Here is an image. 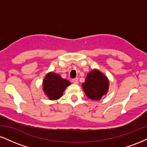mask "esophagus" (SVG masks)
I'll use <instances>...</instances> for the list:
<instances>
[{
	"label": "esophagus",
	"instance_id": "esophagus-1",
	"mask_svg": "<svg viewBox=\"0 0 147 147\" xmlns=\"http://www.w3.org/2000/svg\"><path fill=\"white\" fill-rule=\"evenodd\" d=\"M72 82H73V84H79V80H78V79H77V78L73 79L72 80Z\"/></svg>",
	"mask_w": 147,
	"mask_h": 147
}]
</instances>
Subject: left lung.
I'll return each mask as SVG.
<instances>
[{
  "instance_id": "obj_1",
  "label": "left lung",
  "mask_w": 147,
  "mask_h": 147,
  "mask_svg": "<svg viewBox=\"0 0 147 147\" xmlns=\"http://www.w3.org/2000/svg\"><path fill=\"white\" fill-rule=\"evenodd\" d=\"M109 82L106 76L95 69L88 73L82 87L86 95L92 100H99L109 90Z\"/></svg>"
}]
</instances>
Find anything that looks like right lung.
Masks as SVG:
<instances>
[{"instance_id": "1", "label": "right lung", "mask_w": 147, "mask_h": 147, "mask_svg": "<svg viewBox=\"0 0 147 147\" xmlns=\"http://www.w3.org/2000/svg\"><path fill=\"white\" fill-rule=\"evenodd\" d=\"M69 85H70L69 81L52 72L47 74L43 81V91L50 100L59 99Z\"/></svg>"}]
</instances>
